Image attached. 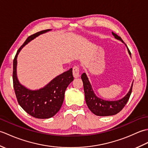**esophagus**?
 <instances>
[{
    "label": "esophagus",
    "mask_w": 148,
    "mask_h": 148,
    "mask_svg": "<svg viewBox=\"0 0 148 148\" xmlns=\"http://www.w3.org/2000/svg\"><path fill=\"white\" fill-rule=\"evenodd\" d=\"M72 72H73V75H74V77L75 78H77L78 77H79L80 74H79V66H78V65L74 66Z\"/></svg>",
    "instance_id": "1"
}]
</instances>
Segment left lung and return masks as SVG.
I'll return each instance as SVG.
<instances>
[{"label": "left lung", "instance_id": "left-lung-1", "mask_svg": "<svg viewBox=\"0 0 148 148\" xmlns=\"http://www.w3.org/2000/svg\"><path fill=\"white\" fill-rule=\"evenodd\" d=\"M112 34L116 39L121 40L122 42L124 43L123 40L117 34H114V32H112ZM127 49L128 53H129L130 55H131L130 50L128 49V48ZM81 79H82L83 83L84 96H85L86 104L88 107L89 109L94 114L99 116H112L120 112L127 103L131 95L132 90L133 84H132L129 92L127 93V95L123 98L118 100H115V101H109V100H105L99 98L96 96L93 92L88 78L85 73H83L81 75Z\"/></svg>", "mask_w": 148, "mask_h": 148}]
</instances>
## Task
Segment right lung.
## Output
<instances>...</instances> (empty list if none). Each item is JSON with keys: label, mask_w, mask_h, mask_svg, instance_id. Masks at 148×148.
Masks as SVG:
<instances>
[{"label": "right lung", "mask_w": 148, "mask_h": 148, "mask_svg": "<svg viewBox=\"0 0 148 148\" xmlns=\"http://www.w3.org/2000/svg\"><path fill=\"white\" fill-rule=\"evenodd\" d=\"M51 29L40 31L29 36L17 51L13 60L12 80L18 103L28 114L34 118L47 119L53 117L60 109L64 99L65 90L74 80L72 69L57 76L42 88L32 90L20 83L17 77V56L27 44Z\"/></svg>", "instance_id": "obj_1"}]
</instances>
